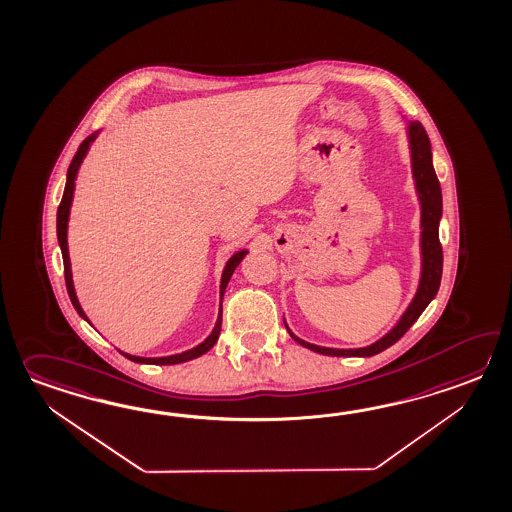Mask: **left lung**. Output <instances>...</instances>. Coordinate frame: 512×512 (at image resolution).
Segmentation results:
<instances>
[{"mask_svg":"<svg viewBox=\"0 0 512 512\" xmlns=\"http://www.w3.org/2000/svg\"><path fill=\"white\" fill-rule=\"evenodd\" d=\"M408 137L409 150H411V169H413L417 194L421 200L422 272L417 294L397 325L389 330L382 340L376 341L369 347H362V349L319 347V345L297 338L296 334L286 327L290 336L299 345L307 347L314 353L325 354V356H375V354L382 353L408 332L409 327L419 319L424 308L430 305V301L439 292L441 275H443V248L439 242V220L443 215V194H441V185H439L437 174L433 169L432 145H430V137L426 134L424 126L417 121L409 123Z\"/></svg>","mask_w":512,"mask_h":512,"instance_id":"8db88e82","label":"left lung"}]
</instances>
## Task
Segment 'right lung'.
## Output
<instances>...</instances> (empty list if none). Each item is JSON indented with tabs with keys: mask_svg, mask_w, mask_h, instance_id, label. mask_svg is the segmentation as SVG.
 Masks as SVG:
<instances>
[{
	"mask_svg": "<svg viewBox=\"0 0 512 512\" xmlns=\"http://www.w3.org/2000/svg\"><path fill=\"white\" fill-rule=\"evenodd\" d=\"M97 134H99V132H93L91 136L86 137V139L80 143L77 154H75L73 159H71L68 169V180H66V189H64V196H62V202L58 205L57 211V237L58 244H60V250H62V259H64L66 288H68L69 299H71L73 307H75V310L79 312L80 318H84L86 321H88V318H86L84 310L80 308L79 299H77L75 288H73V279H71V262H69L68 251V220L69 207H71L73 191H75V178H77L80 163H82L84 156L88 154V148H90V145L93 143V139L97 137ZM246 253H248L246 250L237 251V253L229 259L228 264H226V268H224L222 281H220V314H218V319H216L215 329H213V332L205 338L204 343H200L198 347H194L191 351H185V353L182 354H172V356H165V358H141V356H132V354L123 353L126 358H128V360H132V362H137V364L172 365L189 362V360H193V358H198V356H202V354L207 353V351L215 345L216 340H218V336H220V327H222V297H224V292H226V286H228L229 279H231V275L235 272V268H237L240 261L246 257Z\"/></svg>",
	"mask_w": 512,
	"mask_h": 512,
	"instance_id": "right-lung-1",
	"label": "right lung"
}]
</instances>
